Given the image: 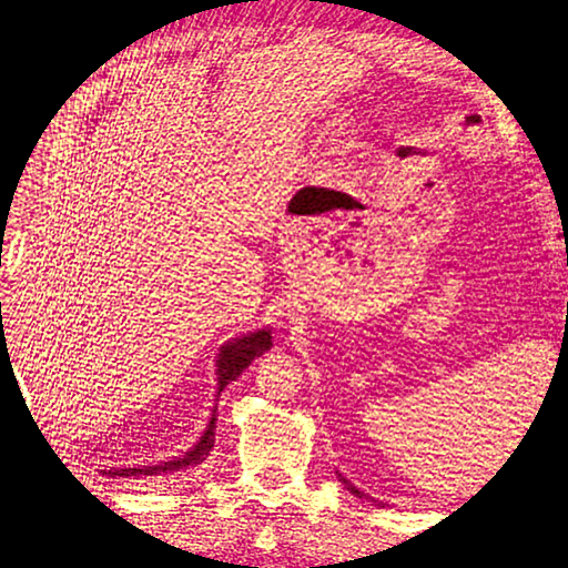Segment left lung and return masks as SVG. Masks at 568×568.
<instances>
[{
  "label": "left lung",
  "mask_w": 568,
  "mask_h": 568,
  "mask_svg": "<svg viewBox=\"0 0 568 568\" xmlns=\"http://www.w3.org/2000/svg\"><path fill=\"white\" fill-rule=\"evenodd\" d=\"M339 480H342V484L346 486V490H352V493H354V496H356V498H364V493H361L358 488H354L352 484H348V480H346V478H342V476H339Z\"/></svg>",
  "instance_id": "obj_1"
}]
</instances>
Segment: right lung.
I'll return each instance as SVG.
<instances>
[{"label":"right lung","mask_w":568,"mask_h":568,"mask_svg":"<svg viewBox=\"0 0 568 568\" xmlns=\"http://www.w3.org/2000/svg\"><path fill=\"white\" fill-rule=\"evenodd\" d=\"M271 348V332H256L248 336H241V339L229 342L226 346H222L220 358H216V376H220V393L226 388L229 383L236 381L241 376V371L251 366L253 358L263 356ZM216 417L210 419L207 429H204L202 439L192 446V449L173 458V462H163L159 466H141V468H116V470H102V474H110L112 478H168V476H178L185 474V470L200 466L204 458L210 456L212 446H214V429H216Z\"/></svg>","instance_id":"1"}]
</instances>
